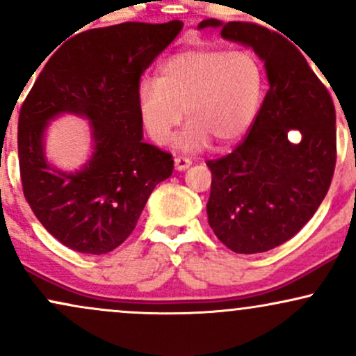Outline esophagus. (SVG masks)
Here are the masks:
<instances>
[{"mask_svg": "<svg viewBox=\"0 0 356 356\" xmlns=\"http://www.w3.org/2000/svg\"><path fill=\"white\" fill-rule=\"evenodd\" d=\"M174 165H175V170L182 172V170L189 169V167L192 165V161H191V159H186V157H175L174 159Z\"/></svg>", "mask_w": 356, "mask_h": 356, "instance_id": "obj_1", "label": "esophagus"}]
</instances>
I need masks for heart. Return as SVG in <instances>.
<instances>
[{
  "label": "heart",
  "mask_w": 356,
  "mask_h": 356,
  "mask_svg": "<svg viewBox=\"0 0 356 356\" xmlns=\"http://www.w3.org/2000/svg\"><path fill=\"white\" fill-rule=\"evenodd\" d=\"M263 90V67L251 51L195 48L167 58L157 79L138 81L137 113L159 145L169 142L186 115L189 124L174 144L197 152L211 138L218 145L239 140L254 122Z\"/></svg>",
  "instance_id": "b5f03b06"
}]
</instances>
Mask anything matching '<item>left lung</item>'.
Listing matches in <instances>:
<instances>
[{"mask_svg":"<svg viewBox=\"0 0 356 356\" xmlns=\"http://www.w3.org/2000/svg\"><path fill=\"white\" fill-rule=\"evenodd\" d=\"M202 28H219L224 40L251 48L269 83L248 137L229 155L207 162V220L231 251H269L313 218L330 189L337 162L333 100L300 50L275 31L214 18L199 23Z\"/></svg>","mask_w":356,"mask_h":356,"instance_id":"8db88e82","label":"left lung"}]
</instances>
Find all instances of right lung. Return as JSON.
Returning <instances> with one entry per match:
<instances>
[{"label":"right lung","instance_id":"add662e5","mask_svg":"<svg viewBox=\"0 0 356 356\" xmlns=\"http://www.w3.org/2000/svg\"><path fill=\"white\" fill-rule=\"evenodd\" d=\"M182 26L120 23L83 31L35 80L18 118L19 174L31 211L63 246L85 254L113 251L155 186L172 175V155L144 142L136 92ZM63 115L89 122L90 154L73 171L58 170L46 155L47 127Z\"/></svg>","mask_w":356,"mask_h":356}]
</instances>
